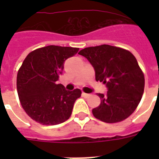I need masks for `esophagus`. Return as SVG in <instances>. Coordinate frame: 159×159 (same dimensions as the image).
Instances as JSON below:
<instances>
[{
    "label": "esophagus",
    "instance_id": "34e87169",
    "mask_svg": "<svg viewBox=\"0 0 159 159\" xmlns=\"http://www.w3.org/2000/svg\"><path fill=\"white\" fill-rule=\"evenodd\" d=\"M82 97H86V98H87V97H89L90 96H91V94H88V93H85V92H82Z\"/></svg>",
    "mask_w": 159,
    "mask_h": 159
}]
</instances>
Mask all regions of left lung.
Listing matches in <instances>:
<instances>
[{
    "label": "left lung",
    "mask_w": 159,
    "mask_h": 159,
    "mask_svg": "<svg viewBox=\"0 0 159 159\" xmlns=\"http://www.w3.org/2000/svg\"><path fill=\"white\" fill-rule=\"evenodd\" d=\"M93 66L96 80L106 85V95L98 93L99 106L93 116L106 123L125 120L135 111L144 90V75L135 57L129 50L102 44L80 51Z\"/></svg>",
    "instance_id": "obj_1"
}]
</instances>
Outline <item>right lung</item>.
<instances>
[{
  "label": "right lung",
  "mask_w": 159,
  "mask_h": 159,
  "mask_svg": "<svg viewBox=\"0 0 159 159\" xmlns=\"http://www.w3.org/2000/svg\"><path fill=\"white\" fill-rule=\"evenodd\" d=\"M78 50L48 45L32 51L25 58L17 73L16 86L21 106L32 120L44 125H54L69 119L82 92L67 91L57 81L65 60Z\"/></svg>",
  "instance_id": "obj_1"
}]
</instances>
